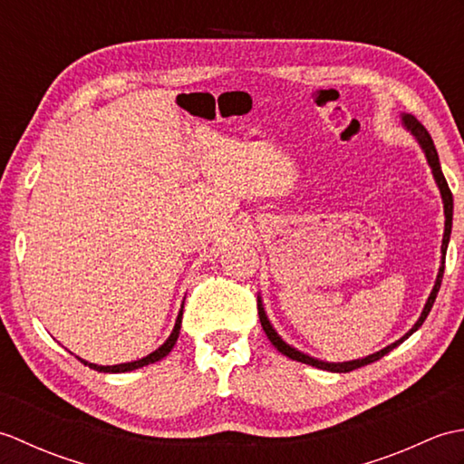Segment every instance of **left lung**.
I'll use <instances>...</instances> for the list:
<instances>
[{
    "instance_id": "left-lung-1",
    "label": "left lung",
    "mask_w": 464,
    "mask_h": 464,
    "mask_svg": "<svg viewBox=\"0 0 464 464\" xmlns=\"http://www.w3.org/2000/svg\"><path fill=\"white\" fill-rule=\"evenodd\" d=\"M402 125L407 127V131L412 133V137H415V140L419 141L420 150L425 151V157H427V161H429L430 169H432V177H435V181H437V185H439V191H440V197H442V205H445V235H442V245H440V253H442V255H440V269H439V275H437L435 287H432V291H430V295H429V299H427L425 309H422L419 321H417L415 324H412V329L405 334V337H401L399 341L389 344V347L381 349L379 353H372V354H369V357L357 359V361H349V362H324V361H319V359H314V357H309V354H304V353L297 351L295 347H291V344L285 343V341L279 337V334H277V331L273 329V324L269 323L267 313H265L261 297H259V299H257V309H259L261 327H263L265 334H267V337H269V341L273 343V347L277 349L279 353H283L285 357H289V359H293V361H299V362H304V364H311V367H317V369H323V371H331V372H349V371H354V369H359V367H364V364H369V362L379 361L381 357H384V354L391 353L395 347H399V344H401L402 341L409 339L411 334L415 333L422 323H425L427 314L430 313L432 303H435L437 293H439V289H440L442 273H445V257H447V247H449L450 229H452V193H450V189H449V183H447V179H445V175H442V171H440L439 153H437V150H435V143H432L429 131L425 130V127L420 125V121H417L415 117L407 115V113L402 115Z\"/></svg>"
}]
</instances>
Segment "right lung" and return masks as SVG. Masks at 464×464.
Wrapping results in <instances>:
<instances>
[{"mask_svg":"<svg viewBox=\"0 0 464 464\" xmlns=\"http://www.w3.org/2000/svg\"><path fill=\"white\" fill-rule=\"evenodd\" d=\"M181 317H183V309L179 311V314H177V321H175V327H173V331H171V334H169V339H167L160 349H155L153 353H150L147 354V357H143V359H140V361H131V362H121V364H107V367H103V364H95V362H87V361H83V359H80L83 364H87V367L90 369H93V371H100V372H127V371H135V369H140V367H145V364H151V362H157V361H161L163 357H167V354L171 353V349L175 347V343H177V337H179V331H181Z\"/></svg>","mask_w":464,"mask_h":464,"instance_id":"right-lung-1","label":"right lung"}]
</instances>
